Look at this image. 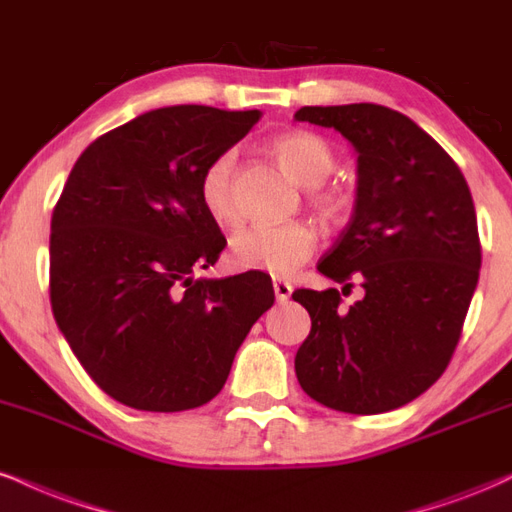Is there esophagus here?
Segmentation results:
<instances>
[{
  "instance_id": "obj_1",
  "label": "esophagus",
  "mask_w": 512,
  "mask_h": 512,
  "mask_svg": "<svg viewBox=\"0 0 512 512\" xmlns=\"http://www.w3.org/2000/svg\"><path fill=\"white\" fill-rule=\"evenodd\" d=\"M291 293H293V286L288 281L283 279H274V295L279 303H286V300H291Z\"/></svg>"
}]
</instances>
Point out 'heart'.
Here are the masks:
<instances>
[{
	"label": "heart",
	"instance_id": "obj_1",
	"mask_svg": "<svg viewBox=\"0 0 512 512\" xmlns=\"http://www.w3.org/2000/svg\"><path fill=\"white\" fill-rule=\"evenodd\" d=\"M286 174L303 186H319L334 171L336 155L324 138L307 131L281 133L269 143ZM233 152H221L205 166L200 176V202L217 224L226 226L238 219L233 200ZM326 212H334L336 200L329 193H315ZM317 248V231L307 221L283 224H250L231 238V260L238 269H257L274 276L295 272Z\"/></svg>",
	"mask_w": 512,
	"mask_h": 512
}]
</instances>
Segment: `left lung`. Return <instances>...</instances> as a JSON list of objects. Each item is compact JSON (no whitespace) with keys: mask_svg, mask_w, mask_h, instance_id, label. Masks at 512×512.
Listing matches in <instances>:
<instances>
[{"mask_svg":"<svg viewBox=\"0 0 512 512\" xmlns=\"http://www.w3.org/2000/svg\"><path fill=\"white\" fill-rule=\"evenodd\" d=\"M295 121L355 147L353 217L317 269L365 288L348 310L336 288L293 293L312 319L295 374L331 410H396L441 377L458 346L482 267L470 188L432 135L389 107H303Z\"/></svg>","mask_w":512,"mask_h":512,"instance_id":"left-lung-1","label":"left lung"}]
</instances>
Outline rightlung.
<instances>
[{
	"instance_id": "1",
	"label": "right lung",
	"mask_w": 512,
	"mask_h": 512,
	"mask_svg": "<svg viewBox=\"0 0 512 512\" xmlns=\"http://www.w3.org/2000/svg\"><path fill=\"white\" fill-rule=\"evenodd\" d=\"M262 112L176 104L97 138L52 214L49 298L59 331L100 389L147 412L200 408L224 389L272 279H195L226 238L200 176Z\"/></svg>"
}]
</instances>
